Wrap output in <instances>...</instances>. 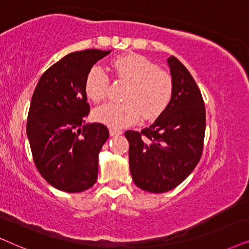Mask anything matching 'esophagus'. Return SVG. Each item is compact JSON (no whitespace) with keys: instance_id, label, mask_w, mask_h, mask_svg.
<instances>
[{"instance_id":"obj_1","label":"esophagus","mask_w":249,"mask_h":249,"mask_svg":"<svg viewBox=\"0 0 249 249\" xmlns=\"http://www.w3.org/2000/svg\"><path fill=\"white\" fill-rule=\"evenodd\" d=\"M109 133H110L111 137H117V135H121L123 132L121 130H116V128H110Z\"/></svg>"}]
</instances>
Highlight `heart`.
I'll return each mask as SVG.
<instances>
[{
	"instance_id": "heart-1",
	"label": "heart",
	"mask_w": 249,
	"mask_h": 249,
	"mask_svg": "<svg viewBox=\"0 0 249 249\" xmlns=\"http://www.w3.org/2000/svg\"><path fill=\"white\" fill-rule=\"evenodd\" d=\"M116 76L130 83L122 104L108 102L95 108L93 118L114 128L134 124L141 115L151 121L168 107L173 97L174 82L171 72L158 68L150 59L137 53L125 54L112 61ZM109 77L100 67L94 66L85 78V92L93 102L107 95Z\"/></svg>"
}]
</instances>
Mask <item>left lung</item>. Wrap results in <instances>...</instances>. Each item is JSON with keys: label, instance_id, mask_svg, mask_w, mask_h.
<instances>
[{"label": "left lung", "instance_id": "obj_1", "mask_svg": "<svg viewBox=\"0 0 249 249\" xmlns=\"http://www.w3.org/2000/svg\"><path fill=\"white\" fill-rule=\"evenodd\" d=\"M167 64L174 82L168 107L149 127L125 132L132 178L154 194L172 190L194 171L203 154L206 127L205 104L194 77L174 55Z\"/></svg>", "mask_w": 249, "mask_h": 249}]
</instances>
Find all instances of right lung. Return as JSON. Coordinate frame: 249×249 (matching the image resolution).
<instances>
[{
  "label": "right lung",
  "instance_id": "obj_1",
  "mask_svg": "<svg viewBox=\"0 0 249 249\" xmlns=\"http://www.w3.org/2000/svg\"><path fill=\"white\" fill-rule=\"evenodd\" d=\"M110 53L97 49L69 53L41 76L33 93L27 137L35 166L61 191L82 192L98 178V158L109 138L104 124H85L90 105L85 78Z\"/></svg>",
  "mask_w": 249,
  "mask_h": 249
}]
</instances>
